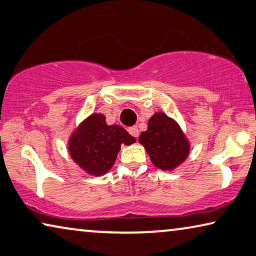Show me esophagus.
Returning a JSON list of instances; mask_svg holds the SVG:
<instances>
[{
    "mask_svg": "<svg viewBox=\"0 0 256 256\" xmlns=\"http://www.w3.org/2000/svg\"><path fill=\"white\" fill-rule=\"evenodd\" d=\"M128 133L131 134L132 136L134 138H138L139 136V128H138V126H132L128 128Z\"/></svg>",
    "mask_w": 256,
    "mask_h": 256,
    "instance_id": "34e87169",
    "label": "esophagus"
}]
</instances>
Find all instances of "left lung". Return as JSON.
Listing matches in <instances>:
<instances>
[{
    "label": "left lung",
    "mask_w": 256,
    "mask_h": 256,
    "mask_svg": "<svg viewBox=\"0 0 256 256\" xmlns=\"http://www.w3.org/2000/svg\"><path fill=\"white\" fill-rule=\"evenodd\" d=\"M152 164L160 170H173L189 155L188 140L176 122L157 112L148 122V130L139 136Z\"/></svg>",
    "instance_id": "8db88e82"
}]
</instances>
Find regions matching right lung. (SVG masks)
<instances>
[{
    "mask_svg": "<svg viewBox=\"0 0 256 256\" xmlns=\"http://www.w3.org/2000/svg\"><path fill=\"white\" fill-rule=\"evenodd\" d=\"M136 139L120 125H107L106 117L93 114L85 120L70 140L72 160L92 176H101L114 165L120 144H131Z\"/></svg>",
    "mask_w": 256,
    "mask_h": 256,
    "instance_id": "obj_1",
    "label": "right lung"
}]
</instances>
